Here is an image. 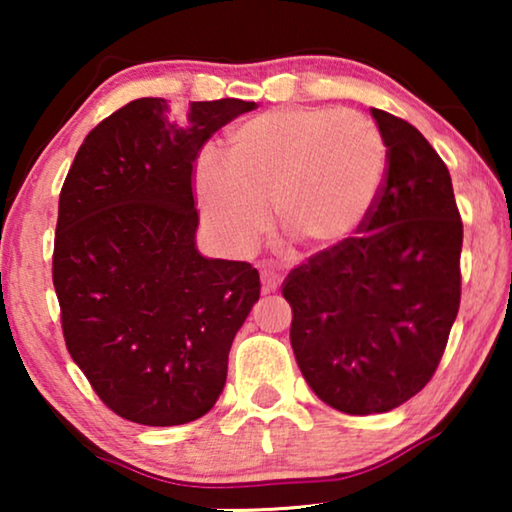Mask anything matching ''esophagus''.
I'll return each instance as SVG.
<instances>
[{"label":"esophagus","mask_w":512,"mask_h":512,"mask_svg":"<svg viewBox=\"0 0 512 512\" xmlns=\"http://www.w3.org/2000/svg\"><path fill=\"white\" fill-rule=\"evenodd\" d=\"M261 282H263V293H272L282 286V275L272 268H263L261 270Z\"/></svg>","instance_id":"1"}]
</instances>
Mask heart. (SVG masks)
Segmentation results:
<instances>
[{
	"mask_svg": "<svg viewBox=\"0 0 512 512\" xmlns=\"http://www.w3.org/2000/svg\"><path fill=\"white\" fill-rule=\"evenodd\" d=\"M387 181V144L359 111L277 109L228 135L226 158L202 151L193 191L207 228L233 254H249L277 226L305 247L347 242L377 207Z\"/></svg>",
	"mask_w": 512,
	"mask_h": 512,
	"instance_id": "heart-1",
	"label": "heart"
}]
</instances>
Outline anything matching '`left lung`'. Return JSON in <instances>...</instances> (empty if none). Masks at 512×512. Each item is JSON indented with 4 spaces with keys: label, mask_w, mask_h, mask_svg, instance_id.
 I'll use <instances>...</instances> for the list:
<instances>
[{
    "label": "left lung",
    "mask_w": 512,
    "mask_h": 512,
    "mask_svg": "<svg viewBox=\"0 0 512 512\" xmlns=\"http://www.w3.org/2000/svg\"><path fill=\"white\" fill-rule=\"evenodd\" d=\"M387 181L356 237L289 272L291 347L314 394L345 415L389 412L443 359L461 300L464 226L447 165L403 118L370 109Z\"/></svg>",
    "instance_id": "obj_1"
}]
</instances>
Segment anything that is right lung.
Masks as SVG:
<instances>
[{
    "label": "right lung",
    "instance_id": "obj_1",
    "mask_svg": "<svg viewBox=\"0 0 512 512\" xmlns=\"http://www.w3.org/2000/svg\"><path fill=\"white\" fill-rule=\"evenodd\" d=\"M256 102L132 100L88 132L62 184L53 286L62 333L102 403L135 424L207 415L228 352L261 296L258 270L202 256L193 165Z\"/></svg>",
    "mask_w": 512,
    "mask_h": 512
}]
</instances>
